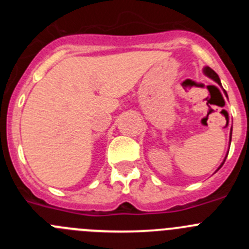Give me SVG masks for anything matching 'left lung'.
I'll return each instance as SVG.
<instances>
[{"instance_id":"8db88e82","label":"left lung","mask_w":249,"mask_h":249,"mask_svg":"<svg viewBox=\"0 0 249 249\" xmlns=\"http://www.w3.org/2000/svg\"><path fill=\"white\" fill-rule=\"evenodd\" d=\"M203 73L206 74V76H208L210 77V78H212L213 81H215V82L218 83V85H221V81H219V77H218V74L215 73L214 71H213L212 68H210V67H204L203 68ZM231 138H232V128H231V137H230V144H231ZM227 158V157H226ZM226 158H224V160H226ZM224 160L223 162H222V164L221 166H219V168H221L222 166H223V163H224ZM218 168V169H219ZM218 169H217V171H218Z\"/></svg>"}]
</instances>
